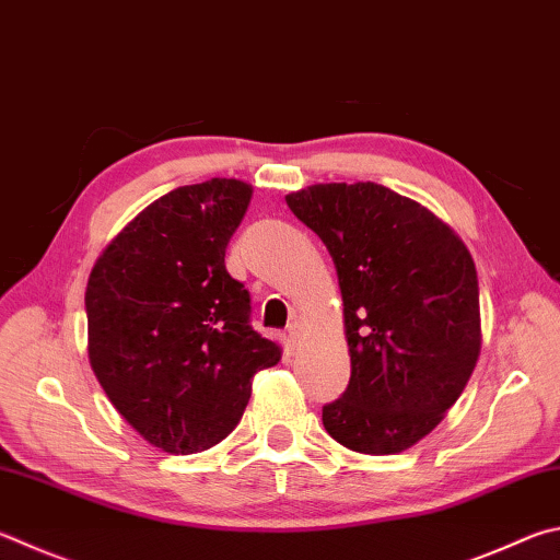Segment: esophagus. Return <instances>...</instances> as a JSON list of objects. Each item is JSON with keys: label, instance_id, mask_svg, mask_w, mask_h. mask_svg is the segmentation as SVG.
Segmentation results:
<instances>
[{"label": "esophagus", "instance_id": "34e87169", "mask_svg": "<svg viewBox=\"0 0 560 560\" xmlns=\"http://www.w3.org/2000/svg\"><path fill=\"white\" fill-rule=\"evenodd\" d=\"M301 330H303V323H301L299 318H293V320L289 323V328H287V340H289L291 345H296V342L301 340Z\"/></svg>", "mask_w": 560, "mask_h": 560}]
</instances>
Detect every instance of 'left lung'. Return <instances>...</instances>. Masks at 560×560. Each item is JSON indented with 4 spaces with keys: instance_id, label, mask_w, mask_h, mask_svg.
Masks as SVG:
<instances>
[{
    "instance_id": "1",
    "label": "left lung",
    "mask_w": 560,
    "mask_h": 560,
    "mask_svg": "<svg viewBox=\"0 0 560 560\" xmlns=\"http://www.w3.org/2000/svg\"><path fill=\"white\" fill-rule=\"evenodd\" d=\"M293 215L338 271L350 384L323 406L345 448L394 455L443 421L480 354V289L470 252L429 208L377 183L289 192Z\"/></svg>"
}]
</instances>
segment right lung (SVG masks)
I'll return each instance as SVG.
<instances>
[{
  "mask_svg": "<svg viewBox=\"0 0 560 560\" xmlns=\"http://www.w3.org/2000/svg\"><path fill=\"white\" fill-rule=\"evenodd\" d=\"M252 188L180 186L100 254L88 279V354L109 401L171 455L208 451L240 423L252 377L281 360L252 328V299L225 249Z\"/></svg>",
  "mask_w": 560,
  "mask_h": 560,
  "instance_id": "obj_1",
  "label": "right lung"
}]
</instances>
